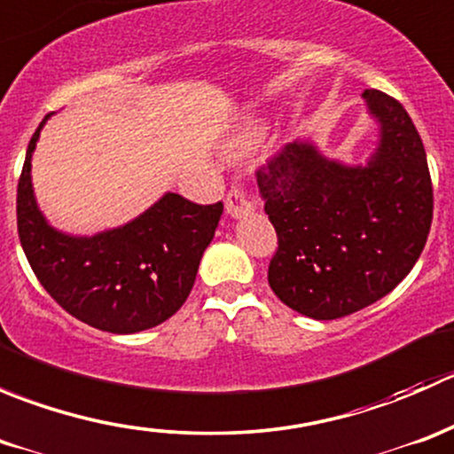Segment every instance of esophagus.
<instances>
[{
    "label": "esophagus",
    "instance_id": "1",
    "mask_svg": "<svg viewBox=\"0 0 454 454\" xmlns=\"http://www.w3.org/2000/svg\"><path fill=\"white\" fill-rule=\"evenodd\" d=\"M250 210H254V201L248 198V193H246L241 186H235L226 198V213L231 215V217L239 219L244 217V215H248Z\"/></svg>",
    "mask_w": 454,
    "mask_h": 454
}]
</instances>
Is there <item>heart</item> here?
Instances as JSON below:
<instances>
[{"mask_svg": "<svg viewBox=\"0 0 454 454\" xmlns=\"http://www.w3.org/2000/svg\"><path fill=\"white\" fill-rule=\"evenodd\" d=\"M259 136H261V134H259V127L248 125L244 131H241V134H237L235 140H232L231 151H232V153H239V151L250 149V146H253L254 142L259 140Z\"/></svg>", "mask_w": 454, "mask_h": 454, "instance_id": "1", "label": "heart"}]
</instances>
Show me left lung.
Listing matches in <instances>:
<instances>
[{"mask_svg": "<svg viewBox=\"0 0 454 454\" xmlns=\"http://www.w3.org/2000/svg\"><path fill=\"white\" fill-rule=\"evenodd\" d=\"M363 98L380 129L367 162L327 158L301 138L256 171L278 237L270 287L316 320L387 296L413 270L433 222L428 162L413 121L382 91L364 90Z\"/></svg>", "mask_w": 454, "mask_h": 454, "instance_id": "left-lung-1", "label": "left lung"}]
</instances>
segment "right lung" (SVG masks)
Segmentation results:
<instances>
[{
	"instance_id": "obj_1",
	"label": "right lung",
	"mask_w": 454,
	"mask_h": 454,
	"mask_svg": "<svg viewBox=\"0 0 454 454\" xmlns=\"http://www.w3.org/2000/svg\"><path fill=\"white\" fill-rule=\"evenodd\" d=\"M50 116L32 136L17 186V231L32 272L66 312L96 329L136 333L164 323L191 294L223 204L164 193L122 226L96 235L59 231L32 189V153Z\"/></svg>"
}]
</instances>
